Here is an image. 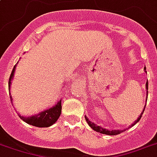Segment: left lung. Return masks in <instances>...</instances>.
Segmentation results:
<instances>
[{
    "instance_id": "obj_1",
    "label": "left lung",
    "mask_w": 157,
    "mask_h": 157,
    "mask_svg": "<svg viewBox=\"0 0 157 157\" xmlns=\"http://www.w3.org/2000/svg\"><path fill=\"white\" fill-rule=\"evenodd\" d=\"M144 71H145V72H147V71H146V67H144ZM146 90H147V100H146V101H147V95H148V81H147V83H146ZM145 107H146V105L144 106V109H143V110H142V112L141 113L140 116H138V118H137V120H135L134 123L132 124V125H130V127H128V128H131V127L134 126L135 124H137V122L139 121L140 119H141L142 113H144V110H145ZM85 118H86V120L87 124H89V126L90 127V128H91L93 130L98 132H100V133H102V134L117 135V134H119V133H121V132H124V130H109V129L104 128H102V127L98 126L97 124H94L93 122L90 121L89 118H87L86 116H85ZM124 130H126V129H124Z\"/></svg>"
}]
</instances>
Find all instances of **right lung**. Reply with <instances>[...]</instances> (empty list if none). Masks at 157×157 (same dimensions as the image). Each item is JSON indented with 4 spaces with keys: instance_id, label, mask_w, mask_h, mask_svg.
<instances>
[{
    "instance_id": "right-lung-1",
    "label": "right lung",
    "mask_w": 157,
    "mask_h": 157,
    "mask_svg": "<svg viewBox=\"0 0 157 157\" xmlns=\"http://www.w3.org/2000/svg\"><path fill=\"white\" fill-rule=\"evenodd\" d=\"M16 65H17V63L15 64L14 68H13L10 76L9 91L10 90L11 81L14 78ZM10 97V100H11L12 102L13 100H12L11 95ZM61 112H62V100H59L56 103V105H53L52 107L46 110L42 111L38 114L29 116V117H24V116H21L20 114H19V116H20V118L22 119L23 121L25 122L28 124L38 127V128H48V127L52 126V124H54L57 122V120L61 115Z\"/></svg>"
}]
</instances>
